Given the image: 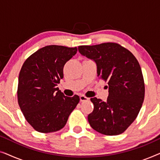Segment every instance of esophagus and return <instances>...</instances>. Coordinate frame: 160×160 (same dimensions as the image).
Instances as JSON below:
<instances>
[{"mask_svg": "<svg viewBox=\"0 0 160 160\" xmlns=\"http://www.w3.org/2000/svg\"><path fill=\"white\" fill-rule=\"evenodd\" d=\"M89 99V98H87L86 96H84V95H80V101H81V102L88 101Z\"/></svg>", "mask_w": 160, "mask_h": 160, "instance_id": "esophagus-1", "label": "esophagus"}]
</instances>
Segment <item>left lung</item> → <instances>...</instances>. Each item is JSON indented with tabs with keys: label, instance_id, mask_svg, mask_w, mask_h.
I'll use <instances>...</instances> for the list:
<instances>
[{
	"label": "left lung",
	"instance_id": "left-lung-1",
	"mask_svg": "<svg viewBox=\"0 0 160 160\" xmlns=\"http://www.w3.org/2000/svg\"><path fill=\"white\" fill-rule=\"evenodd\" d=\"M78 49L95 61L98 78L108 85L107 101L90 99L94 109L88 115L89 124L101 134H122L136 119L144 100L145 85L138 61L117 43L79 46Z\"/></svg>",
	"mask_w": 160,
	"mask_h": 160
}]
</instances>
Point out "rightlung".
I'll list each match as a JSON object with an SVG mask.
<instances>
[{"label":"right lung","instance_id":"1","mask_svg":"<svg viewBox=\"0 0 160 160\" xmlns=\"http://www.w3.org/2000/svg\"><path fill=\"white\" fill-rule=\"evenodd\" d=\"M76 52V47L47 46L31 54L22 66L18 103L27 122L39 132H53L64 128L79 102L78 95L67 97L57 87L63 78L65 64Z\"/></svg>","mask_w":160,"mask_h":160}]
</instances>
